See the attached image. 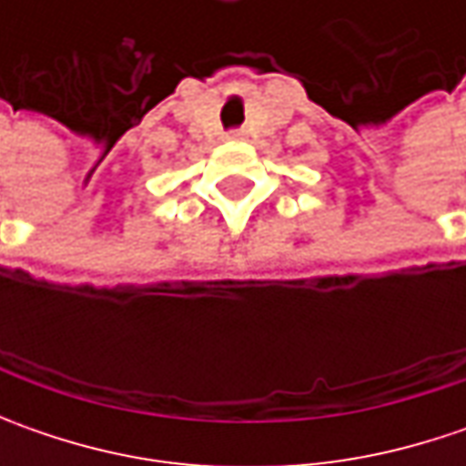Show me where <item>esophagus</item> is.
I'll list each match as a JSON object with an SVG mask.
<instances>
[{"mask_svg": "<svg viewBox=\"0 0 466 466\" xmlns=\"http://www.w3.org/2000/svg\"><path fill=\"white\" fill-rule=\"evenodd\" d=\"M225 139H230V142H238V139H243V132L241 129H236V132H228V135H225Z\"/></svg>", "mask_w": 466, "mask_h": 466, "instance_id": "34e87169", "label": "esophagus"}]
</instances>
